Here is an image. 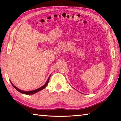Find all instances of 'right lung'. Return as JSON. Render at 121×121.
I'll use <instances>...</instances> for the list:
<instances>
[{"label": "right lung", "mask_w": 121, "mask_h": 121, "mask_svg": "<svg viewBox=\"0 0 121 121\" xmlns=\"http://www.w3.org/2000/svg\"><path fill=\"white\" fill-rule=\"evenodd\" d=\"M51 75H50V76H49L48 78L47 81V82H46V83H45L44 85L42 86V87L39 88H37V89H36V90H35L31 91H22V90H19V89H18L17 87H16L15 86L13 85V84L12 83H11V81H10V82H11V84H12V85L13 86V87H14V88L16 89V90H17V91H18V92H19L20 93H22V94H26V95H31V94H35V93H37V92H39V91L43 90V89L45 88V87H46V86L47 85L48 83V82H49V80L50 77H51Z\"/></svg>", "instance_id": "right-lung-1"}]
</instances>
